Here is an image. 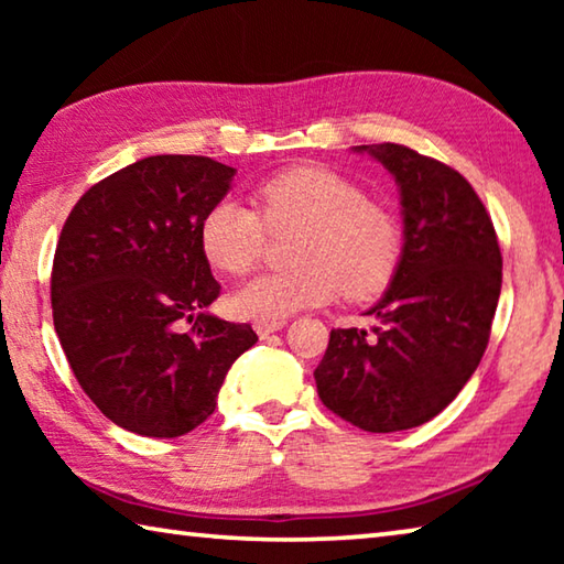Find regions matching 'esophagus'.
<instances>
[{"instance_id": "34e87169", "label": "esophagus", "mask_w": 564, "mask_h": 564, "mask_svg": "<svg viewBox=\"0 0 564 564\" xmlns=\"http://www.w3.org/2000/svg\"><path fill=\"white\" fill-rule=\"evenodd\" d=\"M289 326V321H256L253 323V328H256V333H259L261 338H265V336H271V333H275V330H281V328H285Z\"/></svg>"}]
</instances>
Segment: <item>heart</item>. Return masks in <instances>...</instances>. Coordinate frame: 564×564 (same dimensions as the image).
<instances>
[{"label": "heart", "instance_id": "1", "mask_svg": "<svg viewBox=\"0 0 564 564\" xmlns=\"http://www.w3.org/2000/svg\"><path fill=\"white\" fill-rule=\"evenodd\" d=\"M261 214L236 198L208 208L198 241L208 263L243 275L261 261L265 224L273 231L301 228L289 271L261 273L236 291L238 316L279 321L295 311L336 299H370L388 289L403 259L398 216L366 198L348 176L326 166H293L263 181Z\"/></svg>", "mask_w": 564, "mask_h": 564}]
</instances>
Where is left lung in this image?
Here are the masks:
<instances>
[{"label": "left lung", "mask_w": 564, "mask_h": 564, "mask_svg": "<svg viewBox=\"0 0 564 564\" xmlns=\"http://www.w3.org/2000/svg\"><path fill=\"white\" fill-rule=\"evenodd\" d=\"M395 178L403 259L366 311L376 326L330 330L313 370L323 405L368 433L433 420L475 373L498 308L502 256L488 212L455 169L400 144L352 147Z\"/></svg>", "instance_id": "left-lung-1"}]
</instances>
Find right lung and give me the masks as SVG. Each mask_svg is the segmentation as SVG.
<instances>
[{
	"mask_svg": "<svg viewBox=\"0 0 564 564\" xmlns=\"http://www.w3.org/2000/svg\"><path fill=\"white\" fill-rule=\"evenodd\" d=\"M234 176L208 156H147L94 184L62 228L54 330L84 393L123 431H194L259 340L248 323L208 313L221 285L198 228Z\"/></svg>",
	"mask_w": 564,
	"mask_h": 564,
	"instance_id": "right-lung-1",
	"label": "right lung"
}]
</instances>
